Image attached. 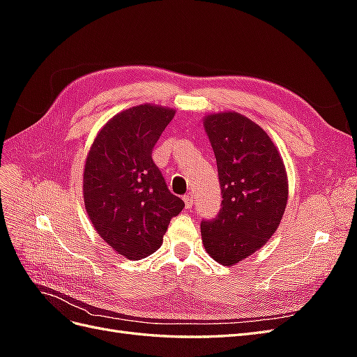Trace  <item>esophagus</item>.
Listing matches in <instances>:
<instances>
[{"mask_svg":"<svg viewBox=\"0 0 357 357\" xmlns=\"http://www.w3.org/2000/svg\"><path fill=\"white\" fill-rule=\"evenodd\" d=\"M185 204H186V208H192V205H193V195L192 193H188V195H185Z\"/></svg>","mask_w":357,"mask_h":357,"instance_id":"esophagus-1","label":"esophagus"}]
</instances>
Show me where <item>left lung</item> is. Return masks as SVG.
<instances>
[{"label": "left lung", "mask_w": 357, "mask_h": 357, "mask_svg": "<svg viewBox=\"0 0 357 357\" xmlns=\"http://www.w3.org/2000/svg\"><path fill=\"white\" fill-rule=\"evenodd\" d=\"M218 162L219 214L201 222L207 253L225 266L261 248L278 228L287 204V174L271 138L245 116L229 112L204 119Z\"/></svg>", "instance_id": "obj_1"}]
</instances>
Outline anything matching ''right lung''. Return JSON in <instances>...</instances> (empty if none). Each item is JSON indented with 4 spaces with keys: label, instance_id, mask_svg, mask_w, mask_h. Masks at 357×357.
Masks as SVG:
<instances>
[{
    "label": "right lung",
    "instance_id": "1",
    "mask_svg": "<svg viewBox=\"0 0 357 357\" xmlns=\"http://www.w3.org/2000/svg\"><path fill=\"white\" fill-rule=\"evenodd\" d=\"M174 114L150 104L116 114L86 159L83 197L93 228L119 255L134 261L158 250L171 219L185 207L152 158Z\"/></svg>",
    "mask_w": 357,
    "mask_h": 357
}]
</instances>
